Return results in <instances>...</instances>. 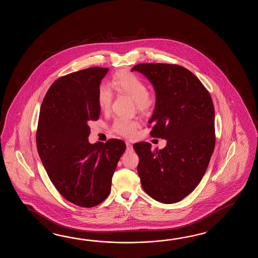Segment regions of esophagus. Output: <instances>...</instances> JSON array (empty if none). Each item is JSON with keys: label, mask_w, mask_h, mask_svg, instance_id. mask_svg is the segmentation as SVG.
<instances>
[{"label": "esophagus", "mask_w": 258, "mask_h": 258, "mask_svg": "<svg viewBox=\"0 0 258 258\" xmlns=\"http://www.w3.org/2000/svg\"><path fill=\"white\" fill-rule=\"evenodd\" d=\"M126 144L127 151H132L133 150V145L129 141L125 142Z\"/></svg>", "instance_id": "34e87169"}]
</instances>
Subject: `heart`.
<instances>
[{"mask_svg": "<svg viewBox=\"0 0 258 258\" xmlns=\"http://www.w3.org/2000/svg\"><path fill=\"white\" fill-rule=\"evenodd\" d=\"M109 86L110 89L118 93L125 94L134 99L137 110L141 111L149 110L155 102L153 96L148 92L147 85L140 77L131 72L121 71L117 73L111 78ZM110 89L107 87L99 88L98 100L99 108L102 110L110 109L112 101V92ZM138 126L139 123L137 120L121 118L116 119L112 124V129L122 137H133L136 135Z\"/></svg>", "mask_w": 258, "mask_h": 258, "instance_id": "heart-1", "label": "heart"}]
</instances>
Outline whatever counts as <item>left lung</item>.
<instances>
[{
  "label": "left lung",
  "mask_w": 258,
  "mask_h": 258,
  "mask_svg": "<svg viewBox=\"0 0 258 258\" xmlns=\"http://www.w3.org/2000/svg\"><path fill=\"white\" fill-rule=\"evenodd\" d=\"M156 93L150 136L166 139L163 149L137 143V172L144 191L164 204L186 198L202 180L215 148V110L209 91L192 72L177 64L139 63Z\"/></svg>",
  "instance_id": "8db88e82"
}]
</instances>
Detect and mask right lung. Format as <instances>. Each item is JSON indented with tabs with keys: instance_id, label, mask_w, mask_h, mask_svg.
Returning <instances> with one entry per match:
<instances>
[{
	"instance_id": "add662e5",
	"label": "right lung",
	"mask_w": 258,
	"mask_h": 258,
	"mask_svg": "<svg viewBox=\"0 0 258 258\" xmlns=\"http://www.w3.org/2000/svg\"><path fill=\"white\" fill-rule=\"evenodd\" d=\"M109 68L91 67L57 79L39 111L37 148L58 192L82 208L110 195L111 178L126 146L120 139L90 144L88 122L100 114L98 93Z\"/></svg>"
}]
</instances>
